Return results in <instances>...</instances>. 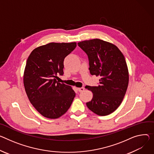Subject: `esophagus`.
<instances>
[{"label": "esophagus", "mask_w": 154, "mask_h": 154, "mask_svg": "<svg viewBox=\"0 0 154 154\" xmlns=\"http://www.w3.org/2000/svg\"><path fill=\"white\" fill-rule=\"evenodd\" d=\"M84 90H85V88H83V87H81V88H78V91H79V92H82V91H84Z\"/></svg>", "instance_id": "obj_1"}]
</instances>
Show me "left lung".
<instances>
[{
  "instance_id": "obj_1",
  "label": "left lung",
  "mask_w": 154,
  "mask_h": 154,
  "mask_svg": "<svg viewBox=\"0 0 154 154\" xmlns=\"http://www.w3.org/2000/svg\"><path fill=\"white\" fill-rule=\"evenodd\" d=\"M77 44L88 56L90 74L101 77L99 85L85 87L93 93L87 106L97 115L107 116L120 105L128 88L129 75L125 58L116 45L98 38Z\"/></svg>"
}]
</instances>
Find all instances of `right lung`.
<instances>
[{
    "mask_svg": "<svg viewBox=\"0 0 154 154\" xmlns=\"http://www.w3.org/2000/svg\"><path fill=\"white\" fill-rule=\"evenodd\" d=\"M75 42L49 43L34 49L27 60L23 82L27 97L38 112L48 119L65 114L75 96L72 88L57 81L64 74V60Z\"/></svg>",
    "mask_w": 154,
    "mask_h": 154,
    "instance_id": "obj_1",
    "label": "right lung"
}]
</instances>
